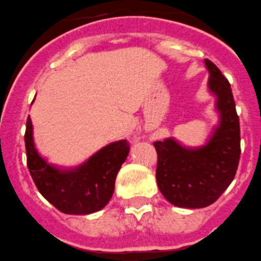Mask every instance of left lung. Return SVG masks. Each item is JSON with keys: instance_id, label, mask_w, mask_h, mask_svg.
Returning <instances> with one entry per match:
<instances>
[{"instance_id": "obj_1", "label": "left lung", "mask_w": 261, "mask_h": 261, "mask_svg": "<svg viewBox=\"0 0 261 261\" xmlns=\"http://www.w3.org/2000/svg\"><path fill=\"white\" fill-rule=\"evenodd\" d=\"M208 87L217 97L221 122L201 148L189 149L173 139L155 141L156 184L164 198L179 208H205L226 191L241 154L240 120L231 84L212 61L205 60Z\"/></svg>"}]
</instances>
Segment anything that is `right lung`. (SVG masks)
Returning a JSON list of instances; mask_svg holds the SVG:
<instances>
[{"label":"right lung","instance_id":"add662e5","mask_svg":"<svg viewBox=\"0 0 261 261\" xmlns=\"http://www.w3.org/2000/svg\"><path fill=\"white\" fill-rule=\"evenodd\" d=\"M27 164L38 191L65 214H90L107 205L115 191V181L130 145L127 140L108 144L75 169L62 171L48 164L38 154L33 141L32 120L25 130Z\"/></svg>","mask_w":261,"mask_h":261}]
</instances>
